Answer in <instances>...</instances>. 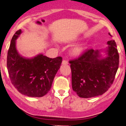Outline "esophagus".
<instances>
[{
    "label": "esophagus",
    "mask_w": 126,
    "mask_h": 126,
    "mask_svg": "<svg viewBox=\"0 0 126 126\" xmlns=\"http://www.w3.org/2000/svg\"><path fill=\"white\" fill-rule=\"evenodd\" d=\"M69 64L68 61H65V60H64V61H62V65H67V64Z\"/></svg>",
    "instance_id": "1"
}]
</instances>
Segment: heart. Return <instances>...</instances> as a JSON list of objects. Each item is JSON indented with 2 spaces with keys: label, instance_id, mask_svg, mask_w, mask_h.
I'll use <instances>...</instances> for the list:
<instances>
[{
  "label": "heart",
  "instance_id": "b5f03b06",
  "mask_svg": "<svg viewBox=\"0 0 126 126\" xmlns=\"http://www.w3.org/2000/svg\"><path fill=\"white\" fill-rule=\"evenodd\" d=\"M86 47L83 45H78L73 47L71 50V54L74 56H79L85 50Z\"/></svg>",
  "mask_w": 126,
  "mask_h": 126
}]
</instances>
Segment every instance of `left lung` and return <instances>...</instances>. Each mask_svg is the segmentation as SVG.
I'll return each instance as SVG.
<instances>
[{"label":"left lung","instance_id":"8db88e82","mask_svg":"<svg viewBox=\"0 0 126 126\" xmlns=\"http://www.w3.org/2000/svg\"><path fill=\"white\" fill-rule=\"evenodd\" d=\"M107 45L104 50H87L79 57L69 62L72 87L79 97L102 95L113 83L119 67V55L115 41H109ZM102 51L106 54L104 58L101 55Z\"/></svg>","mask_w":126,"mask_h":126}]
</instances>
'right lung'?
I'll return each mask as SVG.
<instances>
[{
	"mask_svg": "<svg viewBox=\"0 0 126 126\" xmlns=\"http://www.w3.org/2000/svg\"><path fill=\"white\" fill-rule=\"evenodd\" d=\"M21 30L12 38L7 57V67L11 83L19 93L30 97H42L49 92L62 63V58L38 54L32 58L21 56L16 49V40Z\"/></svg>",
	"mask_w": 126,
	"mask_h": 126,
	"instance_id": "add662e5",
	"label": "right lung"
}]
</instances>
